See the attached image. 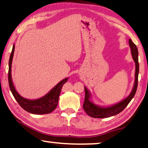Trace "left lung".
Wrapping results in <instances>:
<instances>
[{
	"mask_svg": "<svg viewBox=\"0 0 148 148\" xmlns=\"http://www.w3.org/2000/svg\"><path fill=\"white\" fill-rule=\"evenodd\" d=\"M129 44L131 48V52L132 57L134 62L135 63V83L133 89L131 93L127 97L124 99L123 101H120L114 105L103 107V106H97L92 101L91 94L89 90L84 86V91H85V97H84V101L83 103V108L86 114L90 117L98 118V119H104V118H108L110 116L116 115V114L121 113L125 108L127 107L129 102L131 101L134 96H135L136 90L137 88V84H138V75L139 66L138 62V49L136 45L133 42L131 39L129 40Z\"/></svg>",
	"mask_w": 148,
	"mask_h": 148,
	"instance_id": "1",
	"label": "left lung"
}]
</instances>
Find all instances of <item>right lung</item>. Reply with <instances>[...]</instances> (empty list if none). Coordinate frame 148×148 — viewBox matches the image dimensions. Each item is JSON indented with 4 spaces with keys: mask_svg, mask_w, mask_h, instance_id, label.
I'll list each match as a JSON object with an SVG mask.
<instances>
[{
    "mask_svg": "<svg viewBox=\"0 0 148 148\" xmlns=\"http://www.w3.org/2000/svg\"><path fill=\"white\" fill-rule=\"evenodd\" d=\"M15 51V45H13L12 51L10 56L9 61V73H8V79H9V88L12 92L13 97L19 104V106L25 110V111L34 114H46L52 112L58 106L59 97L61 90L64 84L68 81V78H64L58 84H57L48 93L43 97L37 99H27L21 97L15 89L14 84L12 81L11 77V65Z\"/></svg>",
    "mask_w": 148,
    "mask_h": 148,
    "instance_id": "right-lung-1",
    "label": "right lung"
}]
</instances>
